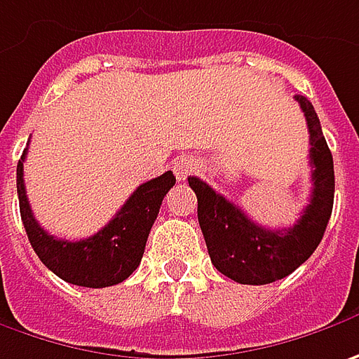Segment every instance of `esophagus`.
<instances>
[{
  "instance_id": "1",
  "label": "esophagus",
  "mask_w": 359,
  "mask_h": 359,
  "mask_svg": "<svg viewBox=\"0 0 359 359\" xmlns=\"http://www.w3.org/2000/svg\"><path fill=\"white\" fill-rule=\"evenodd\" d=\"M198 163H196V158L193 156H179V158H175L172 161V172H175V177L179 180H184L193 170H195Z\"/></svg>"
}]
</instances>
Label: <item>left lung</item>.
Wrapping results in <instances>:
<instances>
[{"label":"left lung","instance_id":"8db88e82","mask_svg":"<svg viewBox=\"0 0 359 359\" xmlns=\"http://www.w3.org/2000/svg\"><path fill=\"white\" fill-rule=\"evenodd\" d=\"M309 130L311 198L297 223L289 229H267L251 221L243 209L215 193L207 182L189 177L198 201V225L210 261L229 279L243 285H265L287 277L311 257L325 233L334 209V158L321 133L320 118L305 96H295Z\"/></svg>","mask_w":359,"mask_h":359}]
</instances>
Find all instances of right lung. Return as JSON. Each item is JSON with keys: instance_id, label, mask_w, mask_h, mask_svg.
I'll list each match as a JSON object with an SVG mask.
<instances>
[{"instance_id": "add662e5", "label": "right lung", "mask_w": 359, "mask_h": 359, "mask_svg": "<svg viewBox=\"0 0 359 359\" xmlns=\"http://www.w3.org/2000/svg\"><path fill=\"white\" fill-rule=\"evenodd\" d=\"M18 163V196L27 239L39 261L60 279L82 287H110L122 283L140 265L147 239L166 193L175 187V175L166 170L156 179L142 182L116 217L88 239L64 241L46 233L36 221L25 195L24 161Z\"/></svg>"}]
</instances>
